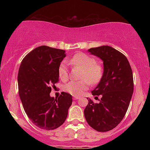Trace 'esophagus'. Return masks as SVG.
I'll return each instance as SVG.
<instances>
[{"label":"esophagus","instance_id":"esophagus-1","mask_svg":"<svg viewBox=\"0 0 150 150\" xmlns=\"http://www.w3.org/2000/svg\"><path fill=\"white\" fill-rule=\"evenodd\" d=\"M73 99L76 100V99H80V97H78V96H73Z\"/></svg>","mask_w":150,"mask_h":150}]
</instances>
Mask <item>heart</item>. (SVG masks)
I'll return each mask as SVG.
<instances>
[{
  "mask_svg": "<svg viewBox=\"0 0 150 150\" xmlns=\"http://www.w3.org/2000/svg\"><path fill=\"white\" fill-rule=\"evenodd\" d=\"M68 63L73 66H77L82 68L81 77L83 80L79 81H70L65 85L64 90L74 96L81 95L89 87V82L97 84L100 81L103 75V68L95 59L88 54L79 53L75 55ZM58 76L61 80L65 81L68 78V70L66 63L63 62L58 68Z\"/></svg>",
  "mask_w": 150,
  "mask_h": 150,
  "instance_id": "heart-1",
  "label": "heart"
}]
</instances>
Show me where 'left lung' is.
Segmentation results:
<instances>
[{
  "mask_svg": "<svg viewBox=\"0 0 150 150\" xmlns=\"http://www.w3.org/2000/svg\"><path fill=\"white\" fill-rule=\"evenodd\" d=\"M103 61L104 72L93 96L100 95L99 103L89 102L84 110L87 123L99 132L112 130L123 120L133 93V77L130 63L124 55L111 46H101L88 50Z\"/></svg>",
  "mask_w": 150,
  "mask_h": 150,
  "instance_id": "obj_1",
  "label": "left lung"
}]
</instances>
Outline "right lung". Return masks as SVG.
Wrapping results in <instances>:
<instances>
[{"label": "right lung", "instance_id": "add662e5", "mask_svg": "<svg viewBox=\"0 0 150 150\" xmlns=\"http://www.w3.org/2000/svg\"><path fill=\"white\" fill-rule=\"evenodd\" d=\"M65 51L41 46L22 60L18 71L19 95L29 118L43 130H51L63 124L71 106L72 96L62 92L51 97V86L59 80L58 68Z\"/></svg>", "mask_w": 150, "mask_h": 150}]
</instances>
